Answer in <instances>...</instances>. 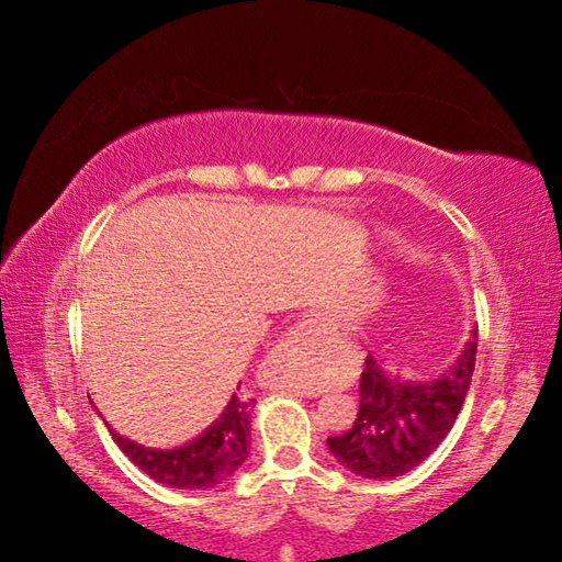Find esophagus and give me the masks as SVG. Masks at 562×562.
<instances>
[{
	"label": "esophagus",
	"mask_w": 562,
	"mask_h": 562,
	"mask_svg": "<svg viewBox=\"0 0 562 562\" xmlns=\"http://www.w3.org/2000/svg\"><path fill=\"white\" fill-rule=\"evenodd\" d=\"M330 330V321L328 318H321V316H312V318H304L296 324L294 328H290L284 333L282 342L284 345H296L306 340L308 336H318V333H328Z\"/></svg>",
	"instance_id": "obj_1"
}]
</instances>
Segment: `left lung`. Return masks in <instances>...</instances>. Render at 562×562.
<instances>
[{
    "instance_id": "left-lung-1",
    "label": "left lung",
    "mask_w": 562,
    "mask_h": 562,
    "mask_svg": "<svg viewBox=\"0 0 562 562\" xmlns=\"http://www.w3.org/2000/svg\"><path fill=\"white\" fill-rule=\"evenodd\" d=\"M479 330L447 374L420 384L391 379L372 355L360 376V411L350 429L328 437V449L362 479H396L420 465L457 423L471 386Z\"/></svg>"
}]
</instances>
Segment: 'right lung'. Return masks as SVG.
I'll list each match as a JSON object with an SVG mask.
<instances>
[{
	"label": "right lung",
	"instance_id": "right-lung-1",
	"mask_svg": "<svg viewBox=\"0 0 562 562\" xmlns=\"http://www.w3.org/2000/svg\"><path fill=\"white\" fill-rule=\"evenodd\" d=\"M254 403V398L234 393L220 420L207 427L205 435L178 449H147L121 437L115 429H111V435L125 457L139 465V471H145L149 479L178 487V491H205L229 479L246 461Z\"/></svg>",
	"mask_w": 562,
	"mask_h": 562
}]
</instances>
